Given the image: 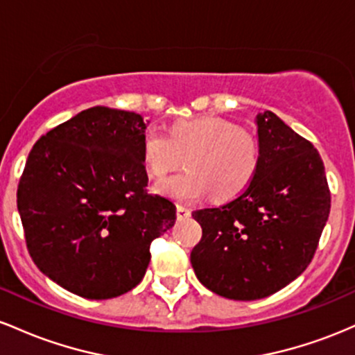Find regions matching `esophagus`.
<instances>
[{
	"mask_svg": "<svg viewBox=\"0 0 355 355\" xmlns=\"http://www.w3.org/2000/svg\"><path fill=\"white\" fill-rule=\"evenodd\" d=\"M176 216H178L179 221L186 220V218L191 216V209L186 208V206H182V205H178V208H176Z\"/></svg>",
	"mask_w": 355,
	"mask_h": 355,
	"instance_id": "obj_1",
	"label": "esophagus"
}]
</instances>
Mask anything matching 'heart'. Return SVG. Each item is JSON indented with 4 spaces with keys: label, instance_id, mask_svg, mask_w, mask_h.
Segmentation results:
<instances>
[{
    "label": "heart",
    "instance_id": "b5f03b06",
    "mask_svg": "<svg viewBox=\"0 0 355 355\" xmlns=\"http://www.w3.org/2000/svg\"><path fill=\"white\" fill-rule=\"evenodd\" d=\"M141 156L150 178L161 179L186 157L188 171L156 186L162 196L196 202L213 193L220 201L240 196L252 184L261 162V147L252 132L213 115L179 121L169 135L157 127L142 134Z\"/></svg>",
    "mask_w": 355,
    "mask_h": 355
}]
</instances>
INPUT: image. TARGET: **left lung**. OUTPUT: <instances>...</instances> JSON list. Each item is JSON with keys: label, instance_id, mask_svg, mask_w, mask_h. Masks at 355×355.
Masks as SVG:
<instances>
[{"label": "left lung", "instance_id": "obj_1", "mask_svg": "<svg viewBox=\"0 0 355 355\" xmlns=\"http://www.w3.org/2000/svg\"><path fill=\"white\" fill-rule=\"evenodd\" d=\"M261 162L245 193L193 211L202 238L191 265L206 288L258 300L293 282L312 261L330 213L324 162L312 142L270 110L257 115Z\"/></svg>", "mask_w": 355, "mask_h": 355}]
</instances>
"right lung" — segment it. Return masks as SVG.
<instances>
[{"instance_id": "add662e5", "label": "right lung", "mask_w": 355, "mask_h": 355, "mask_svg": "<svg viewBox=\"0 0 355 355\" xmlns=\"http://www.w3.org/2000/svg\"><path fill=\"white\" fill-rule=\"evenodd\" d=\"M142 115L92 107L38 139L17 202L40 272L90 300L141 284L150 243L173 228L176 206L149 194Z\"/></svg>"}]
</instances>
